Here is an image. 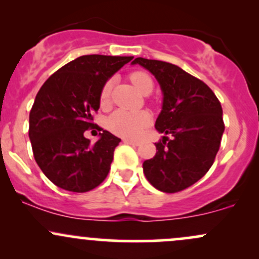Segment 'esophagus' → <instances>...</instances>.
Returning <instances> with one entry per match:
<instances>
[{
  "label": "esophagus",
  "mask_w": 259,
  "mask_h": 259,
  "mask_svg": "<svg viewBox=\"0 0 259 259\" xmlns=\"http://www.w3.org/2000/svg\"><path fill=\"white\" fill-rule=\"evenodd\" d=\"M124 143L127 145H134V146H139L140 145V141L133 140V139H124Z\"/></svg>",
  "instance_id": "esophagus-1"
}]
</instances>
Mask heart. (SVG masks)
Masks as SVG:
<instances>
[{"instance_id": "obj_1", "label": "heart", "mask_w": 259, "mask_h": 259, "mask_svg": "<svg viewBox=\"0 0 259 259\" xmlns=\"http://www.w3.org/2000/svg\"><path fill=\"white\" fill-rule=\"evenodd\" d=\"M130 81L140 91L143 95H149L151 93L153 83L152 79L147 73L143 71H135V72L130 73ZM113 87V79H108L102 87L101 91V103L102 106H106L109 102L110 92H112ZM151 123V116L147 114L146 112H126V110L118 109L113 112L112 114L107 118L106 125L108 129L113 133V134L124 136V138H138L141 135V133L149 126Z\"/></svg>"}]
</instances>
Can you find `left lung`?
<instances>
[{
  "mask_svg": "<svg viewBox=\"0 0 259 259\" xmlns=\"http://www.w3.org/2000/svg\"><path fill=\"white\" fill-rule=\"evenodd\" d=\"M160 83L162 110L155 127L162 140L156 155L144 162L147 181L164 193L193 186L209 171L225 130L223 108L208 84L181 67L160 60L136 58Z\"/></svg>",
  "mask_w": 259,
  "mask_h": 259,
  "instance_id": "obj_1",
  "label": "left lung"
}]
</instances>
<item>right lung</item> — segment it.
I'll list each match as a JSON object with an SVG mask.
<instances>
[{
    "label": "right lung",
    "instance_id": "add662e5",
    "mask_svg": "<svg viewBox=\"0 0 259 259\" xmlns=\"http://www.w3.org/2000/svg\"><path fill=\"white\" fill-rule=\"evenodd\" d=\"M133 56L83 55L44 82L29 113V139L40 169L69 192L95 189L109 173L120 139L107 130L96 144L83 136L99 109L102 87Z\"/></svg>",
    "mask_w": 259,
    "mask_h": 259
}]
</instances>
